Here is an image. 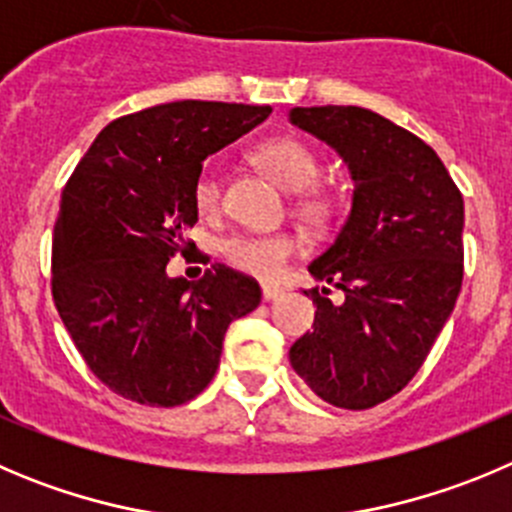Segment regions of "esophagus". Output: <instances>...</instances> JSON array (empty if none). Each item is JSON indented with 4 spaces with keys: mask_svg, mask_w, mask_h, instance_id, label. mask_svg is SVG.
<instances>
[{
    "mask_svg": "<svg viewBox=\"0 0 512 512\" xmlns=\"http://www.w3.org/2000/svg\"><path fill=\"white\" fill-rule=\"evenodd\" d=\"M261 297H264V302H274V299L281 297V289L279 287H271V284H266V287L261 289Z\"/></svg>",
    "mask_w": 512,
    "mask_h": 512,
    "instance_id": "1",
    "label": "esophagus"
}]
</instances>
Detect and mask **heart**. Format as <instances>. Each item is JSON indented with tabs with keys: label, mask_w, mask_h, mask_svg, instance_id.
I'll return each instance as SVG.
<instances>
[{
	"label": "heart",
	"mask_w": 512,
	"mask_h": 512,
	"mask_svg": "<svg viewBox=\"0 0 512 512\" xmlns=\"http://www.w3.org/2000/svg\"><path fill=\"white\" fill-rule=\"evenodd\" d=\"M256 162L276 185L297 192L294 208L307 223H330L332 213H335V198L327 190L312 187L320 180V159L307 142L289 137V134L274 137L256 149ZM192 200L203 218H213L223 210V182H220L218 172H200L195 187H192ZM297 251L299 236L289 231L246 233V236L225 238L220 243V253L233 269L246 271L259 279H274Z\"/></svg>",
	"instance_id": "heart-1"
}]
</instances>
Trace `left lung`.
<instances>
[{"label":"left lung","mask_w":512,"mask_h":512,"mask_svg":"<svg viewBox=\"0 0 512 512\" xmlns=\"http://www.w3.org/2000/svg\"><path fill=\"white\" fill-rule=\"evenodd\" d=\"M292 124L332 144L353 172V210L309 264L312 332L289 350L322 401L363 411L419 373L452 314L464 276V200L437 152L358 106L292 109Z\"/></svg>","instance_id":"left-lung-1"}]
</instances>
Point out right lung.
I'll use <instances>...</instances> for the list:
<instances>
[{
  "instance_id": "right-lung-1",
  "label": "right lung",
  "mask_w": 512,
  "mask_h": 512,
  "mask_svg": "<svg viewBox=\"0 0 512 512\" xmlns=\"http://www.w3.org/2000/svg\"><path fill=\"white\" fill-rule=\"evenodd\" d=\"M271 106L175 101L111 121L65 182L53 231V302L103 386L134 403L180 406L220 363L228 325L261 302L256 279L213 264L170 279L198 223L203 159L269 119Z\"/></svg>"
}]
</instances>
